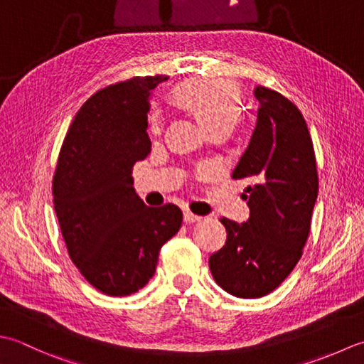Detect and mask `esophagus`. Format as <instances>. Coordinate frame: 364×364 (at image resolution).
<instances>
[{"mask_svg":"<svg viewBox=\"0 0 364 364\" xmlns=\"http://www.w3.org/2000/svg\"><path fill=\"white\" fill-rule=\"evenodd\" d=\"M201 220V217H198V215L191 213V212H183V221L185 223H196V221Z\"/></svg>","mask_w":364,"mask_h":364,"instance_id":"34e87169","label":"esophagus"}]
</instances>
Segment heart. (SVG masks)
Listing matches in <instances>:
<instances>
[{
    "instance_id": "1",
    "label": "heart",
    "mask_w": 364,
    "mask_h": 364,
    "mask_svg": "<svg viewBox=\"0 0 364 364\" xmlns=\"http://www.w3.org/2000/svg\"><path fill=\"white\" fill-rule=\"evenodd\" d=\"M171 99L176 105L195 116L205 132L232 130L240 117L239 92L234 85L223 80H187L173 89ZM151 132L154 135L160 132L157 119L152 121Z\"/></svg>"
}]
</instances>
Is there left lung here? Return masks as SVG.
Instances as JSON below:
<instances>
[{
  "label": "left lung",
  "instance_id": "1",
  "mask_svg": "<svg viewBox=\"0 0 364 364\" xmlns=\"http://www.w3.org/2000/svg\"><path fill=\"white\" fill-rule=\"evenodd\" d=\"M255 97L256 129L232 171V179L250 182L243 193L250 218L242 225L221 218L226 242L209 259L217 284L240 299L270 294L294 270L318 191L313 139L300 109L264 86Z\"/></svg>",
  "mask_w": 364,
  "mask_h": 364
}]
</instances>
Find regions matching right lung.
Masks as SVG:
<instances>
[{"label":"right lung","instance_id":"obj_1","mask_svg":"<svg viewBox=\"0 0 364 364\" xmlns=\"http://www.w3.org/2000/svg\"><path fill=\"white\" fill-rule=\"evenodd\" d=\"M166 77H133L91 95L73 117L53 176V203L72 262L97 291L124 296L154 277L182 226L174 204L147 207L132 169L151 152L147 111Z\"/></svg>","mask_w":364,"mask_h":364}]
</instances>
